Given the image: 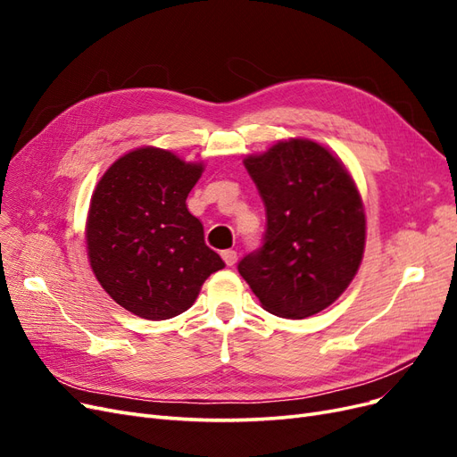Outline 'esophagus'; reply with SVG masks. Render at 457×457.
Here are the masks:
<instances>
[{"label":"esophagus","mask_w":457,"mask_h":457,"mask_svg":"<svg viewBox=\"0 0 457 457\" xmlns=\"http://www.w3.org/2000/svg\"><path fill=\"white\" fill-rule=\"evenodd\" d=\"M220 257H223V261L227 262V265H228V267H232V265H234V262H237V259H238V253H237V252H234V250H225L223 253H220Z\"/></svg>","instance_id":"esophagus-1"}]
</instances>
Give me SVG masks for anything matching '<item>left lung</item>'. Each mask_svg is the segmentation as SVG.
Segmentation results:
<instances>
[{"label":"left lung","instance_id":"left-lung-1","mask_svg":"<svg viewBox=\"0 0 457 457\" xmlns=\"http://www.w3.org/2000/svg\"><path fill=\"white\" fill-rule=\"evenodd\" d=\"M265 205L261 247L238 262L261 305L307 318L331 305L361 267L364 207L343 163L307 139L244 160Z\"/></svg>","mask_w":457,"mask_h":457}]
</instances>
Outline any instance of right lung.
Returning <instances> with one entry per match:
<instances>
[{"mask_svg":"<svg viewBox=\"0 0 457 457\" xmlns=\"http://www.w3.org/2000/svg\"><path fill=\"white\" fill-rule=\"evenodd\" d=\"M204 168L160 148L110 165L87 217V253L104 292L129 312L165 320L185 312L212 272L225 267L204 242L187 196Z\"/></svg>","mask_w":457,"mask_h":457,"instance_id":"add662e5","label":"right lung"}]
</instances>
